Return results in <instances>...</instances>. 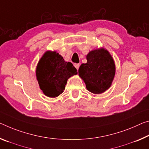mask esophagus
<instances>
[{
  "label": "esophagus",
  "instance_id": "esophagus-1",
  "mask_svg": "<svg viewBox=\"0 0 149 149\" xmlns=\"http://www.w3.org/2000/svg\"><path fill=\"white\" fill-rule=\"evenodd\" d=\"M79 63H75V64H74V66H75V68H76V69L77 70H78V69H79Z\"/></svg>",
  "mask_w": 149,
  "mask_h": 149
}]
</instances>
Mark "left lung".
Returning <instances> with one entry per match:
<instances>
[{
	"mask_svg": "<svg viewBox=\"0 0 149 149\" xmlns=\"http://www.w3.org/2000/svg\"><path fill=\"white\" fill-rule=\"evenodd\" d=\"M87 63H82L78 70L86 88L95 94L105 92L111 86L115 74L114 60L109 52L101 48L89 52Z\"/></svg>",
	"mask_w": 149,
	"mask_h": 149,
	"instance_id": "1",
	"label": "left lung"
}]
</instances>
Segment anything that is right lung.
Returning a JSON list of instances; mask_svg holds the SVG:
<instances>
[{"label":"right lung","instance_id":"obj_1","mask_svg":"<svg viewBox=\"0 0 149 149\" xmlns=\"http://www.w3.org/2000/svg\"><path fill=\"white\" fill-rule=\"evenodd\" d=\"M77 74L71 62L56 51H47L39 60L36 71L40 88L49 97H56L65 89L68 79Z\"/></svg>","mask_w":149,"mask_h":149}]
</instances>
